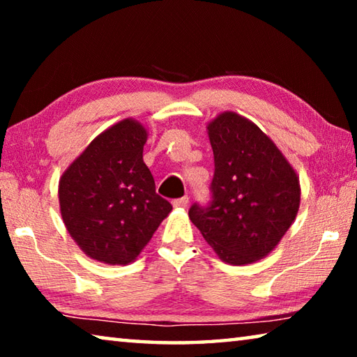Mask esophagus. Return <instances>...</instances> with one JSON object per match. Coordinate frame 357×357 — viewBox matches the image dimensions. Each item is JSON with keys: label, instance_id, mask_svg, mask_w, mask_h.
Wrapping results in <instances>:
<instances>
[{"label": "esophagus", "instance_id": "1", "mask_svg": "<svg viewBox=\"0 0 357 357\" xmlns=\"http://www.w3.org/2000/svg\"><path fill=\"white\" fill-rule=\"evenodd\" d=\"M187 204H189V197H183V198H178V200H173L174 208H185Z\"/></svg>", "mask_w": 357, "mask_h": 357}]
</instances>
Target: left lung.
Masks as SVG:
<instances>
[{"label": "left lung", "instance_id": "8db88e82", "mask_svg": "<svg viewBox=\"0 0 357 357\" xmlns=\"http://www.w3.org/2000/svg\"><path fill=\"white\" fill-rule=\"evenodd\" d=\"M214 153L213 202L189 209L222 261L245 266L273 252L299 211L301 184L293 165L255 123L222 112L206 124Z\"/></svg>", "mask_w": 357, "mask_h": 357}]
</instances>
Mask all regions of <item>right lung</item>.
Masks as SVG:
<instances>
[{"label": "right lung", "mask_w": 357, "mask_h": 357, "mask_svg": "<svg viewBox=\"0 0 357 357\" xmlns=\"http://www.w3.org/2000/svg\"><path fill=\"white\" fill-rule=\"evenodd\" d=\"M148 129L134 118L110 126L63 172L59 213L84 255L110 266L135 261L172 204L143 162Z\"/></svg>", "instance_id": "add662e5"}]
</instances>
